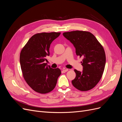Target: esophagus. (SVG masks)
Here are the masks:
<instances>
[{
	"label": "esophagus",
	"instance_id": "obj_1",
	"mask_svg": "<svg viewBox=\"0 0 122 122\" xmlns=\"http://www.w3.org/2000/svg\"><path fill=\"white\" fill-rule=\"evenodd\" d=\"M68 71V69H62V72L63 73H65L66 72H67Z\"/></svg>",
	"mask_w": 122,
	"mask_h": 122
}]
</instances>
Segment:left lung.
<instances>
[{"label": "left lung", "instance_id": "1", "mask_svg": "<svg viewBox=\"0 0 122 122\" xmlns=\"http://www.w3.org/2000/svg\"><path fill=\"white\" fill-rule=\"evenodd\" d=\"M63 36L74 46L76 54L83 57L82 72L75 69L76 77L73 86L81 91L94 87L101 79L106 63L103 47L92 33L85 31H72L63 33Z\"/></svg>", "mask_w": 122, "mask_h": 122}]
</instances>
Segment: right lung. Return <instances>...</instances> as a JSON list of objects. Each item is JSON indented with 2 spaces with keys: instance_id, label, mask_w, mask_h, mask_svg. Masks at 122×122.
<instances>
[{
  "instance_id": "right-lung-1",
  "label": "right lung",
  "mask_w": 122,
  "mask_h": 122,
  "mask_svg": "<svg viewBox=\"0 0 122 122\" xmlns=\"http://www.w3.org/2000/svg\"><path fill=\"white\" fill-rule=\"evenodd\" d=\"M61 32H42L30 38L22 49L20 62L26 82L33 90L41 94L52 91L61 74L60 69H52L44 61L49 56V48Z\"/></svg>"
}]
</instances>
